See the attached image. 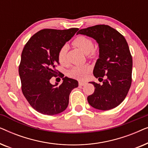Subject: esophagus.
<instances>
[{
	"label": "esophagus",
	"mask_w": 148,
	"mask_h": 148,
	"mask_svg": "<svg viewBox=\"0 0 148 148\" xmlns=\"http://www.w3.org/2000/svg\"><path fill=\"white\" fill-rule=\"evenodd\" d=\"M86 84V82H79V86H85V85Z\"/></svg>",
	"instance_id": "1"
}]
</instances>
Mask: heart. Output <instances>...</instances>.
<instances>
[{"instance_id": "heart-1", "label": "heart", "mask_w": 148, "mask_h": 148, "mask_svg": "<svg viewBox=\"0 0 148 148\" xmlns=\"http://www.w3.org/2000/svg\"><path fill=\"white\" fill-rule=\"evenodd\" d=\"M73 44L85 52L89 58H92L96 56V52L94 48H93L94 42L90 38L85 36H79L73 40ZM67 50L68 46L64 45L60 48L58 52V59L62 65H66L67 63V61H66ZM90 70V68L88 65H78L73 67L68 72V75L71 77L78 79H83L86 77Z\"/></svg>"}]
</instances>
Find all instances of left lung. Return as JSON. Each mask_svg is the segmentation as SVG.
Returning a JSON list of instances; mask_svg holds the SVG:
<instances>
[{"instance_id": "8db88e82", "label": "left lung", "mask_w": 148, "mask_h": 148, "mask_svg": "<svg viewBox=\"0 0 148 148\" xmlns=\"http://www.w3.org/2000/svg\"><path fill=\"white\" fill-rule=\"evenodd\" d=\"M79 34L94 38L100 48L93 73L102 84L91 82L95 90L88 97L89 104L98 110L114 108L126 98L132 82L133 60L128 44L122 34L107 25L82 29Z\"/></svg>"}]
</instances>
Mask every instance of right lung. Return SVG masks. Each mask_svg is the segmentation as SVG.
Returning <instances> with one entry per match:
<instances>
[{"mask_svg":"<svg viewBox=\"0 0 148 148\" xmlns=\"http://www.w3.org/2000/svg\"><path fill=\"white\" fill-rule=\"evenodd\" d=\"M78 28L44 29L30 38L24 46L19 66L21 90L32 108L38 112L54 115L63 112L69 104V94L78 82L65 77L60 86L52 85V77H63L56 69L59 65L58 54Z\"/></svg>","mask_w":148,"mask_h":148,"instance_id":"1","label":"right lung"}]
</instances>
